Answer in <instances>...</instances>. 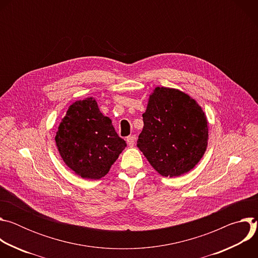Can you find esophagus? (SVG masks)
<instances>
[{
	"instance_id": "34e87169",
	"label": "esophagus",
	"mask_w": 258,
	"mask_h": 258,
	"mask_svg": "<svg viewBox=\"0 0 258 258\" xmlns=\"http://www.w3.org/2000/svg\"><path fill=\"white\" fill-rule=\"evenodd\" d=\"M126 142H127L130 147H133L135 145V142H136V136L135 135L134 136H128L126 138Z\"/></svg>"
}]
</instances>
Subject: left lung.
I'll return each mask as SVG.
<instances>
[{"label":"left lung","mask_w":258,"mask_h":258,"mask_svg":"<svg viewBox=\"0 0 258 258\" xmlns=\"http://www.w3.org/2000/svg\"><path fill=\"white\" fill-rule=\"evenodd\" d=\"M138 148L162 176L193 169L208 144V121L201 106L177 89L156 87L143 113Z\"/></svg>","instance_id":"8db88e82"}]
</instances>
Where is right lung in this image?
Wrapping results in <instances>:
<instances>
[{"mask_svg":"<svg viewBox=\"0 0 258 258\" xmlns=\"http://www.w3.org/2000/svg\"><path fill=\"white\" fill-rule=\"evenodd\" d=\"M55 142L64 163L88 179L105 176L126 147L111 119L102 114L92 97L73 102L68 107Z\"/></svg>","mask_w":258,"mask_h":258,"instance_id":"1","label":"right lung"}]
</instances>
